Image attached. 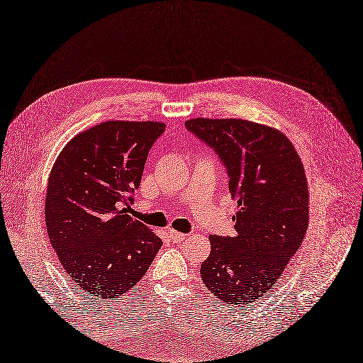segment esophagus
<instances>
[{
  "label": "esophagus",
  "mask_w": 363,
  "mask_h": 363,
  "mask_svg": "<svg viewBox=\"0 0 363 363\" xmlns=\"http://www.w3.org/2000/svg\"><path fill=\"white\" fill-rule=\"evenodd\" d=\"M169 233V237H171V239L174 240V242H176V243H179V242H183L184 239H186V234H183V233H179V231H174V230H169L168 231Z\"/></svg>",
  "instance_id": "obj_1"
}]
</instances>
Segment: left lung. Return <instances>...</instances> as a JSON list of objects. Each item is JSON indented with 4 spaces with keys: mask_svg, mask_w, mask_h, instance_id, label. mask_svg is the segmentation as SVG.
<instances>
[{
    "mask_svg": "<svg viewBox=\"0 0 363 363\" xmlns=\"http://www.w3.org/2000/svg\"><path fill=\"white\" fill-rule=\"evenodd\" d=\"M184 124L216 152L237 201V234L210 235L201 279L220 302L249 305L272 291L303 242L309 194L302 160L282 132L264 124L240 118Z\"/></svg>",
    "mask_w": 363,
    "mask_h": 363,
    "instance_id": "8db88e82",
    "label": "left lung"
}]
</instances>
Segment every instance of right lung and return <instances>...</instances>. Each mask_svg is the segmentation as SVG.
Here are the masks:
<instances>
[{
	"label": "right lung",
	"mask_w": 363,
	"mask_h": 363,
	"mask_svg": "<svg viewBox=\"0 0 363 363\" xmlns=\"http://www.w3.org/2000/svg\"><path fill=\"white\" fill-rule=\"evenodd\" d=\"M159 121H105L78 133L49 174L45 220L62 269L86 294L114 301L152 266L159 237L128 215Z\"/></svg>",
	"instance_id": "right-lung-1"
}]
</instances>
